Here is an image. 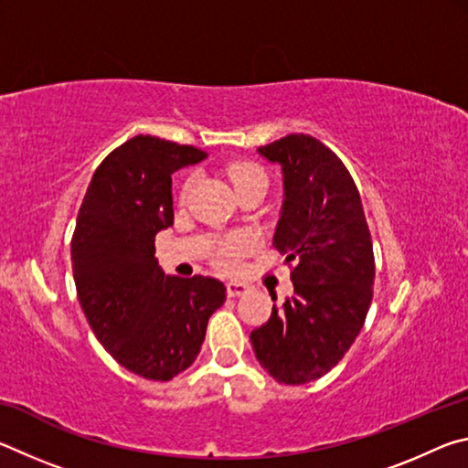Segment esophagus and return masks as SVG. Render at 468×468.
<instances>
[{"label":"esophagus","mask_w":468,"mask_h":468,"mask_svg":"<svg viewBox=\"0 0 468 468\" xmlns=\"http://www.w3.org/2000/svg\"><path fill=\"white\" fill-rule=\"evenodd\" d=\"M248 291H250V287L245 282H239V281H229L227 282L229 297H239V295H245Z\"/></svg>","instance_id":"esophagus-1"}]
</instances>
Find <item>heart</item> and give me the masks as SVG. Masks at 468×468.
<instances>
[{"mask_svg": "<svg viewBox=\"0 0 468 468\" xmlns=\"http://www.w3.org/2000/svg\"><path fill=\"white\" fill-rule=\"evenodd\" d=\"M229 177H231L235 189L250 184H266L264 171L253 163H235L233 167L229 169ZM250 248H251L250 237L245 235L227 237V239L220 241V245L217 248V253H215L217 264L223 268V271H235V268L239 266L241 258L250 251Z\"/></svg>", "mask_w": 468, "mask_h": 468, "instance_id": "obj_1", "label": "heart"}]
</instances>
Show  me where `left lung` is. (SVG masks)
<instances>
[{
	"label": "left lung",
	"instance_id": "obj_1",
	"mask_svg": "<svg viewBox=\"0 0 468 468\" xmlns=\"http://www.w3.org/2000/svg\"><path fill=\"white\" fill-rule=\"evenodd\" d=\"M258 153L281 165L284 197L272 245L292 264L295 295L272 305L250 340L276 382L299 386L328 374L363 328L374 248L357 186L330 148L291 133Z\"/></svg>",
	"mask_w": 468,
	"mask_h": 468
}]
</instances>
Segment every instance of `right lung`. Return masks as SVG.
<instances>
[{
  "label": "right lung",
  "mask_w": 468,
  "mask_h": 468,
  "mask_svg": "<svg viewBox=\"0 0 468 468\" xmlns=\"http://www.w3.org/2000/svg\"><path fill=\"white\" fill-rule=\"evenodd\" d=\"M206 158L194 146L136 136L99 165L76 218L72 268L86 320L111 357L167 382L196 361L227 299L212 276L165 274L154 235L173 225L171 176Z\"/></svg>",
  "instance_id": "right-lung-1"
}]
</instances>
